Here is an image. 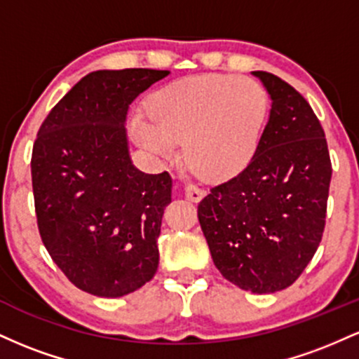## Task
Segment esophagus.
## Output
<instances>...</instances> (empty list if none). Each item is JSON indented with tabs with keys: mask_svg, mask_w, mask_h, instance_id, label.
<instances>
[{
	"mask_svg": "<svg viewBox=\"0 0 359 359\" xmlns=\"http://www.w3.org/2000/svg\"><path fill=\"white\" fill-rule=\"evenodd\" d=\"M204 196L205 191H203V189L196 187V185H185V197L189 201H192V203H199Z\"/></svg>",
	"mask_w": 359,
	"mask_h": 359,
	"instance_id": "1",
	"label": "esophagus"
}]
</instances>
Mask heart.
<instances>
[{
  "instance_id": "obj_1",
  "label": "heart",
  "mask_w": 359,
  "mask_h": 359,
  "mask_svg": "<svg viewBox=\"0 0 359 359\" xmlns=\"http://www.w3.org/2000/svg\"><path fill=\"white\" fill-rule=\"evenodd\" d=\"M145 111L148 119H130L131 138L142 150L168 162L174 145H182V160L194 174L224 182L257 155L269 96L250 77L209 74L163 86L148 97Z\"/></svg>"
}]
</instances>
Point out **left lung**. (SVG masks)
<instances>
[{"label":"left lung","instance_id":"obj_1","mask_svg":"<svg viewBox=\"0 0 359 359\" xmlns=\"http://www.w3.org/2000/svg\"><path fill=\"white\" fill-rule=\"evenodd\" d=\"M271 100L251 163L197 205L216 269L253 294L290 287L314 257L325 224L331 158L309 102L270 72H251Z\"/></svg>","mask_w":359,"mask_h":359}]
</instances>
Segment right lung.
I'll list each match as a JSON object with an SVG mask.
<instances>
[{
    "mask_svg": "<svg viewBox=\"0 0 359 359\" xmlns=\"http://www.w3.org/2000/svg\"><path fill=\"white\" fill-rule=\"evenodd\" d=\"M168 71H96L45 118L32 154L42 241L81 290L123 297L154 278L172 177L133 165L126 137L130 104Z\"/></svg>",
    "mask_w": 359,
    "mask_h": 359,
    "instance_id": "1",
    "label": "right lung"
}]
</instances>
